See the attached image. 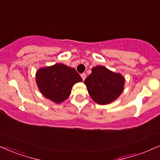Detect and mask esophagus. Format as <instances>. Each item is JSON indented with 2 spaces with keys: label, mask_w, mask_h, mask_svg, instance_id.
Returning <instances> with one entry per match:
<instances>
[{
  "label": "esophagus",
  "mask_w": 160,
  "mask_h": 160,
  "mask_svg": "<svg viewBox=\"0 0 160 160\" xmlns=\"http://www.w3.org/2000/svg\"><path fill=\"white\" fill-rule=\"evenodd\" d=\"M81 76H82V79H83V81L86 78V74L85 73H82V75H81Z\"/></svg>",
  "instance_id": "1"
}]
</instances>
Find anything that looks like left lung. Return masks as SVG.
I'll return each mask as SVG.
<instances>
[{
    "mask_svg": "<svg viewBox=\"0 0 160 160\" xmlns=\"http://www.w3.org/2000/svg\"><path fill=\"white\" fill-rule=\"evenodd\" d=\"M91 70L92 72L84 81V84L92 99L101 105L117 99L124 90V76L101 65L94 67Z\"/></svg>",
    "mask_w": 160,
    "mask_h": 160,
    "instance_id": "obj_1",
    "label": "left lung"
}]
</instances>
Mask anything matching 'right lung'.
Here are the masks:
<instances>
[{
	"instance_id": "add662e5",
	"label": "right lung",
	"mask_w": 160,
	"mask_h": 160,
	"mask_svg": "<svg viewBox=\"0 0 160 160\" xmlns=\"http://www.w3.org/2000/svg\"><path fill=\"white\" fill-rule=\"evenodd\" d=\"M35 82L41 93L56 104L68 99L72 86L82 82L76 69L57 63L41 68L35 73Z\"/></svg>"
}]
</instances>
